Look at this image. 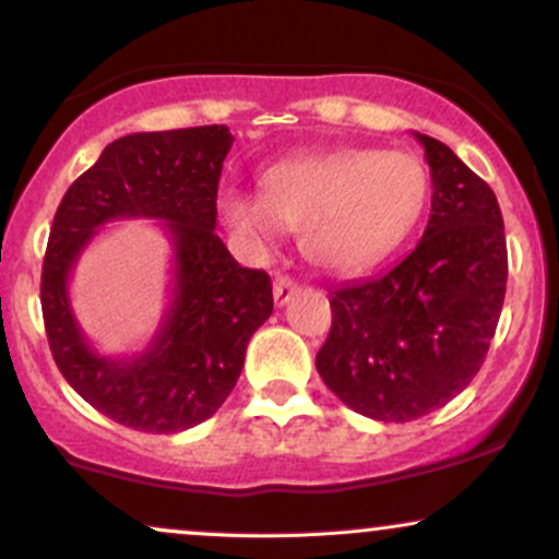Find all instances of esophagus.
Masks as SVG:
<instances>
[{
  "label": "esophagus",
  "instance_id": "obj_1",
  "mask_svg": "<svg viewBox=\"0 0 559 559\" xmlns=\"http://www.w3.org/2000/svg\"><path fill=\"white\" fill-rule=\"evenodd\" d=\"M297 288H299L297 281H292V278H288V275H278V278L273 281V299H275V305L284 307L286 301L292 299L294 294H297Z\"/></svg>",
  "mask_w": 559,
  "mask_h": 559
}]
</instances>
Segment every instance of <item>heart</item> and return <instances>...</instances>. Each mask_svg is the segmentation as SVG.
Returning <instances> with one entry per match:
<instances>
[{
    "label": "heart",
    "instance_id": "obj_1",
    "mask_svg": "<svg viewBox=\"0 0 559 559\" xmlns=\"http://www.w3.org/2000/svg\"><path fill=\"white\" fill-rule=\"evenodd\" d=\"M428 173L404 152L342 150L281 159L260 173V197L217 194V217L247 252L265 254L281 230L329 273H357L389 258L418 226Z\"/></svg>",
    "mask_w": 559,
    "mask_h": 559
}]
</instances>
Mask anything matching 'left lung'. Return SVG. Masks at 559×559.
<instances>
[{
    "label": "left lung",
    "mask_w": 559,
    "mask_h": 559,
    "mask_svg": "<svg viewBox=\"0 0 559 559\" xmlns=\"http://www.w3.org/2000/svg\"><path fill=\"white\" fill-rule=\"evenodd\" d=\"M431 217L418 247L378 278L336 288L316 368L365 418L409 423L444 407L484 365L507 286L504 223L489 183L431 136Z\"/></svg>",
    "instance_id": "8db88e82"
}]
</instances>
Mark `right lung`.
I'll use <instances>...</instances> for the list:
<instances>
[{
    "label": "right lung",
    "instance_id": "right-lung-1",
    "mask_svg": "<svg viewBox=\"0 0 559 559\" xmlns=\"http://www.w3.org/2000/svg\"><path fill=\"white\" fill-rule=\"evenodd\" d=\"M234 136L226 126L128 133L62 197L41 271L49 349L66 381L102 415L144 433H178L213 418L239 381L252 333L271 318L265 271L241 267L215 234L217 181ZM159 219L171 241V301L156 336L131 358L87 344L69 275L112 219Z\"/></svg>",
    "mask_w": 559,
    "mask_h": 559
}]
</instances>
